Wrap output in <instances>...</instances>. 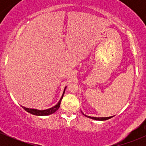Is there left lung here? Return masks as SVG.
<instances>
[{"label":"left lung","instance_id":"obj_1","mask_svg":"<svg viewBox=\"0 0 146 146\" xmlns=\"http://www.w3.org/2000/svg\"><path fill=\"white\" fill-rule=\"evenodd\" d=\"M85 115V114H84ZM85 117H88L90 119H95V120H98V121H104V120H107V119H111V117H88V116L85 115Z\"/></svg>","mask_w":146,"mask_h":146}]
</instances>
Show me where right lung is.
I'll use <instances>...</instances> for the list:
<instances>
[{"label":"right lung","instance_id":"obj_1","mask_svg":"<svg viewBox=\"0 0 146 146\" xmlns=\"http://www.w3.org/2000/svg\"><path fill=\"white\" fill-rule=\"evenodd\" d=\"M66 88H65V89H64V93H63L62 97H61V99H60V100L58 102V104H57L56 105L54 106V107H51V108L48 109V110H35V109L26 108V107H23V106H22V107H23V108L25 110H26V111H27V112L30 113V114H34V115H36V116H47V115H50V114H54V113L56 112V111L57 110H58V108H59L60 104H61V100H62L63 97H64Z\"/></svg>","mask_w":146,"mask_h":146}]
</instances>
